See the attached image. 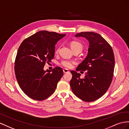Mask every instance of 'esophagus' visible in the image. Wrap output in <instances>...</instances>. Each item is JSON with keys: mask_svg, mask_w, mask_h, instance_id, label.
<instances>
[{"mask_svg": "<svg viewBox=\"0 0 129 129\" xmlns=\"http://www.w3.org/2000/svg\"><path fill=\"white\" fill-rule=\"evenodd\" d=\"M63 72H64V74H65V73H68V72H69V70H68V69H63Z\"/></svg>", "mask_w": 129, "mask_h": 129, "instance_id": "34e87169", "label": "esophagus"}]
</instances>
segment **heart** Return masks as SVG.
Returning a JSON list of instances; mask_svg holds the SVG:
<instances>
[{
    "label": "heart",
    "mask_w": 129,
    "mask_h": 129,
    "mask_svg": "<svg viewBox=\"0 0 129 129\" xmlns=\"http://www.w3.org/2000/svg\"><path fill=\"white\" fill-rule=\"evenodd\" d=\"M70 46L72 50L74 51L76 50H79L82 51L83 49V45L80 42L76 40L72 41L70 42ZM59 51V48H58L56 50V52H58ZM75 64V61L72 60H64L60 62V65L64 68H71L73 66V64Z\"/></svg>",
    "instance_id": "b5f03b06"
}]
</instances>
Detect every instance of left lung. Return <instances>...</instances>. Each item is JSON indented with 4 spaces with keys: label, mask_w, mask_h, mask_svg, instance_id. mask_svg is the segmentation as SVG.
<instances>
[{
    "label": "left lung",
    "mask_w": 129,
    "mask_h": 129,
    "mask_svg": "<svg viewBox=\"0 0 129 129\" xmlns=\"http://www.w3.org/2000/svg\"><path fill=\"white\" fill-rule=\"evenodd\" d=\"M75 36L86 38L89 47L87 57L76 69L77 71H86L85 77L81 78L80 73L71 71L70 87L74 94L81 100L94 101L103 96L111 84L115 64L113 51L98 33L81 32Z\"/></svg>",
    "instance_id": "1"
}]
</instances>
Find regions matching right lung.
Wrapping results in <instances>:
<instances>
[{
    "label": "right lung",
    "mask_w": 129,
    "mask_h": 129,
    "mask_svg": "<svg viewBox=\"0 0 129 129\" xmlns=\"http://www.w3.org/2000/svg\"><path fill=\"white\" fill-rule=\"evenodd\" d=\"M66 34L40 31L24 39L19 46L15 61V72L22 91L35 100H45L54 93L63 76L57 67L52 71L44 70L54 56L55 45Z\"/></svg>",
    "instance_id": "1"
}]
</instances>
